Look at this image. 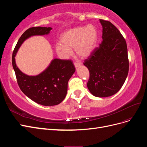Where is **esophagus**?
I'll list each match as a JSON object with an SVG mask.
<instances>
[{
  "label": "esophagus",
  "mask_w": 147,
  "mask_h": 147,
  "mask_svg": "<svg viewBox=\"0 0 147 147\" xmlns=\"http://www.w3.org/2000/svg\"><path fill=\"white\" fill-rule=\"evenodd\" d=\"M74 65L75 67V68H78L79 66L81 65V64L80 63H74Z\"/></svg>",
  "instance_id": "esophagus-1"
}]
</instances>
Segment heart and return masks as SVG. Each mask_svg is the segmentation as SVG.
I'll return each instance as SVG.
<instances>
[{
  "label": "heart",
  "instance_id": "heart-1",
  "mask_svg": "<svg viewBox=\"0 0 147 147\" xmlns=\"http://www.w3.org/2000/svg\"><path fill=\"white\" fill-rule=\"evenodd\" d=\"M97 39L98 31L94 25L80 26L67 30L61 35V44L56 45V51L59 56L66 59L72 55L74 48L78 56L87 57L94 50Z\"/></svg>",
  "mask_w": 147,
  "mask_h": 147
}]
</instances>
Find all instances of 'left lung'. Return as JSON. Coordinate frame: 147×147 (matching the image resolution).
I'll use <instances>...</instances> for the list:
<instances>
[{"label": "left lung", "instance_id": "1", "mask_svg": "<svg viewBox=\"0 0 147 147\" xmlns=\"http://www.w3.org/2000/svg\"><path fill=\"white\" fill-rule=\"evenodd\" d=\"M102 41L83 64L90 71L87 87L96 97L114 95L121 89L129 71L125 39L110 21L99 20Z\"/></svg>", "mask_w": 147, "mask_h": 147}]
</instances>
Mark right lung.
<instances>
[{
	"label": "right lung",
	"mask_w": 147,
	"mask_h": 147,
	"mask_svg": "<svg viewBox=\"0 0 147 147\" xmlns=\"http://www.w3.org/2000/svg\"><path fill=\"white\" fill-rule=\"evenodd\" d=\"M51 29V28L34 27L26 30L18 41L12 55L13 67L21 90L31 100L45 106L57 105L64 99L68 82L75 72L72 61L55 58L42 72L32 76L19 69L15 56L26 40L35 35H48Z\"/></svg>",
	"instance_id": "add662e5"
}]
</instances>
